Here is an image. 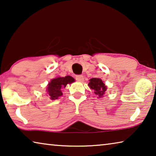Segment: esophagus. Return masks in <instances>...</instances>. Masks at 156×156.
<instances>
[{
	"instance_id": "esophagus-1",
	"label": "esophagus",
	"mask_w": 156,
	"mask_h": 156,
	"mask_svg": "<svg viewBox=\"0 0 156 156\" xmlns=\"http://www.w3.org/2000/svg\"><path fill=\"white\" fill-rule=\"evenodd\" d=\"M76 79L78 81H83L84 78L82 75H77L76 76Z\"/></svg>"
}]
</instances>
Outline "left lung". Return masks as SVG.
Here are the masks:
<instances>
[{
    "label": "left lung",
    "mask_w": 156,
    "mask_h": 156,
    "mask_svg": "<svg viewBox=\"0 0 156 156\" xmlns=\"http://www.w3.org/2000/svg\"><path fill=\"white\" fill-rule=\"evenodd\" d=\"M88 86L91 90H94V94L96 96H98V98L103 97V94H104L106 90H107V87L100 78H91Z\"/></svg>",
    "instance_id": "8db88e82"
}]
</instances>
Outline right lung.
I'll list each match as a JSON object with an SVG mask.
<instances>
[{"label": "right lung", "mask_w": 156, "mask_h": 156, "mask_svg": "<svg viewBox=\"0 0 156 156\" xmlns=\"http://www.w3.org/2000/svg\"><path fill=\"white\" fill-rule=\"evenodd\" d=\"M75 81V79L70 76H66L65 77H57L52 79L48 83L47 87L49 97L51 100H55L62 95V90L65 88L67 84H71Z\"/></svg>", "instance_id": "right-lung-1"}]
</instances>
